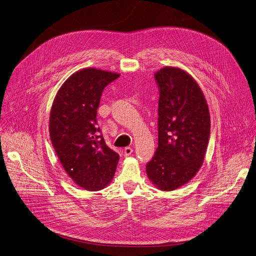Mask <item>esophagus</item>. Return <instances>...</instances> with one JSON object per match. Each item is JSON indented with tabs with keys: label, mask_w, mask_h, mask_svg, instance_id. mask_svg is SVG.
Listing matches in <instances>:
<instances>
[{
	"label": "esophagus",
	"mask_w": 256,
	"mask_h": 256,
	"mask_svg": "<svg viewBox=\"0 0 256 256\" xmlns=\"http://www.w3.org/2000/svg\"><path fill=\"white\" fill-rule=\"evenodd\" d=\"M133 152V149H132V147H125L124 149H123V155L125 156V157H127V156H129V155H131V153Z\"/></svg>",
	"instance_id": "1"
}]
</instances>
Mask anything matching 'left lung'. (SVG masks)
I'll use <instances>...</instances> for the list:
<instances>
[{"label":"left lung","mask_w":256,"mask_h":256,"mask_svg":"<svg viewBox=\"0 0 256 256\" xmlns=\"http://www.w3.org/2000/svg\"><path fill=\"white\" fill-rule=\"evenodd\" d=\"M159 89L158 147L146 164L149 179L160 190L171 191L201 167L210 135L205 97L185 71L165 67L155 73Z\"/></svg>","instance_id":"obj_1"}]
</instances>
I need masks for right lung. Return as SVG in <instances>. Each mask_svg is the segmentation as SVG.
<instances>
[{
    "mask_svg": "<svg viewBox=\"0 0 256 256\" xmlns=\"http://www.w3.org/2000/svg\"><path fill=\"white\" fill-rule=\"evenodd\" d=\"M120 75L94 68L70 76L59 89L50 114V137L68 175L80 187L97 191L114 177L119 154L109 148L97 126L105 87Z\"/></svg>",
    "mask_w": 256,
    "mask_h": 256,
    "instance_id": "right-lung-1",
    "label": "right lung"
}]
</instances>
